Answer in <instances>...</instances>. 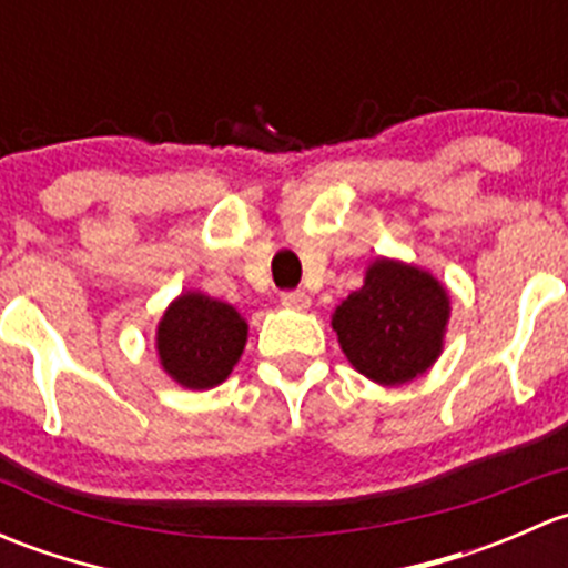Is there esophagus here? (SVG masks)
<instances>
[{
  "instance_id": "obj_1",
  "label": "esophagus",
  "mask_w": 568,
  "mask_h": 568,
  "mask_svg": "<svg viewBox=\"0 0 568 568\" xmlns=\"http://www.w3.org/2000/svg\"><path fill=\"white\" fill-rule=\"evenodd\" d=\"M280 302H283L285 307H294V311H305V307L311 305V296H307L305 291H283V294H280Z\"/></svg>"
}]
</instances>
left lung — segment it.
<instances>
[{
  "mask_svg": "<svg viewBox=\"0 0 568 568\" xmlns=\"http://www.w3.org/2000/svg\"><path fill=\"white\" fill-rule=\"evenodd\" d=\"M448 294L432 274L376 261L365 285L332 316L348 363L379 385H404L432 368L443 352Z\"/></svg>",
  "mask_w": 568,
  "mask_h": 568,
  "instance_id": "8db88e82",
  "label": "left lung"
}]
</instances>
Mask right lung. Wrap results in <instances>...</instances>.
Wrapping results in <instances>:
<instances>
[{
	"label": "right lung",
	"instance_id": "right-lung-1",
	"mask_svg": "<svg viewBox=\"0 0 568 568\" xmlns=\"http://www.w3.org/2000/svg\"><path fill=\"white\" fill-rule=\"evenodd\" d=\"M247 343V324L220 300L183 294L159 324V359L189 390H209L227 379Z\"/></svg>",
	"mask_w": 568,
	"mask_h": 568
}]
</instances>
